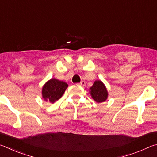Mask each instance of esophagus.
Returning <instances> with one entry per match:
<instances>
[{"label":"esophagus","mask_w":157,"mask_h":157,"mask_svg":"<svg viewBox=\"0 0 157 157\" xmlns=\"http://www.w3.org/2000/svg\"><path fill=\"white\" fill-rule=\"evenodd\" d=\"M85 84H86V82H85L84 81H81L80 83H79L78 84L80 85V86H84Z\"/></svg>","instance_id":"1"}]
</instances>
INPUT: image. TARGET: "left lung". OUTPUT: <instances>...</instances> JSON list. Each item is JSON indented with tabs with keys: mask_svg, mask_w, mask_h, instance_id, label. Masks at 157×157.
Instances as JSON below:
<instances>
[{
	"mask_svg": "<svg viewBox=\"0 0 157 157\" xmlns=\"http://www.w3.org/2000/svg\"><path fill=\"white\" fill-rule=\"evenodd\" d=\"M91 95L94 100L98 103L107 100L108 93L104 84L101 81H95L91 87Z\"/></svg>",
	"mask_w": 157,
	"mask_h": 157,
	"instance_id": "obj_1",
	"label": "left lung"
}]
</instances>
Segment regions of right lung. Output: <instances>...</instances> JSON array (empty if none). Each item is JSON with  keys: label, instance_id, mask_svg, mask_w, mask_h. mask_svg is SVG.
Listing matches in <instances>:
<instances>
[{"label": "right lung", "instance_id": "obj_1", "mask_svg": "<svg viewBox=\"0 0 157 157\" xmlns=\"http://www.w3.org/2000/svg\"><path fill=\"white\" fill-rule=\"evenodd\" d=\"M68 84L63 81L52 78L45 84L42 89V96L46 101L54 103L62 96Z\"/></svg>", "mask_w": 157, "mask_h": 157}]
</instances>
